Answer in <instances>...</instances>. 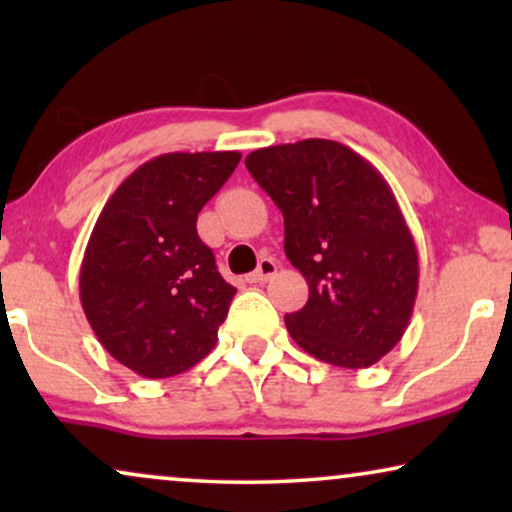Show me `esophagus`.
Here are the masks:
<instances>
[{
  "mask_svg": "<svg viewBox=\"0 0 512 512\" xmlns=\"http://www.w3.org/2000/svg\"><path fill=\"white\" fill-rule=\"evenodd\" d=\"M275 275H277V261H275V258L265 256V258H261V261H258V268L247 277V282L261 284V282H268V279L275 277Z\"/></svg>",
  "mask_w": 512,
  "mask_h": 512,
  "instance_id": "34e87169",
  "label": "esophagus"
}]
</instances>
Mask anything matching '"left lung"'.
I'll return each mask as SVG.
<instances>
[{
	"label": "left lung",
	"mask_w": 512,
	"mask_h": 512,
	"mask_svg": "<svg viewBox=\"0 0 512 512\" xmlns=\"http://www.w3.org/2000/svg\"><path fill=\"white\" fill-rule=\"evenodd\" d=\"M247 170L284 216V251L310 286L286 314L314 359L368 368L410 324L419 261L401 207L366 158L331 139L251 151Z\"/></svg>",
	"instance_id": "1"
}]
</instances>
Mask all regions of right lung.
Wrapping results in <instances>:
<instances>
[{
	"mask_svg": "<svg viewBox=\"0 0 512 512\" xmlns=\"http://www.w3.org/2000/svg\"><path fill=\"white\" fill-rule=\"evenodd\" d=\"M240 158L202 151L149 160L116 188L90 233L83 312L102 347L137 375H179L216 345L237 289L195 223Z\"/></svg>",
	"mask_w": 512,
	"mask_h": 512,
	"instance_id": "add662e5",
	"label": "right lung"
}]
</instances>
